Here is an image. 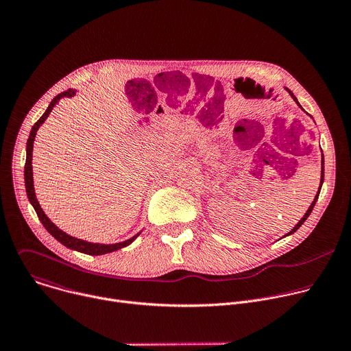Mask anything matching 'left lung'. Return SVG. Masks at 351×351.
I'll return each mask as SVG.
<instances>
[{"label":"left lung","instance_id":"obj_1","mask_svg":"<svg viewBox=\"0 0 351 351\" xmlns=\"http://www.w3.org/2000/svg\"><path fill=\"white\" fill-rule=\"evenodd\" d=\"M286 90H287V91H289V93H290V95H291V97H293V99H294V101H295V103H297V98H295V97H294V94H293V93H291V91H290V90H289V88H286ZM297 104H298V103H297ZM298 107H300V104H298ZM322 183H324V156H322V171H321V186H322ZM321 186H319V190H318V194H317V195H315V198H314V202H313V204H311V206H310V208H308V211H307V213H306V215H304V217H303V218H302V219H300V222H298V223H297V225H295V226H294V228H293V229H291V230H290V232H289V233H287V234H291V233H294V232H295V230H297V229H298V228H300V226H302V225H303V223H304V222H306V219H307V218H308V217H310V214H311V211H313V208H314V206H315V203H317V199H318V195H319V191H321Z\"/></svg>","mask_w":351,"mask_h":351}]
</instances>
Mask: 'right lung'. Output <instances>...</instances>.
<instances>
[{"mask_svg": "<svg viewBox=\"0 0 351 351\" xmlns=\"http://www.w3.org/2000/svg\"><path fill=\"white\" fill-rule=\"evenodd\" d=\"M75 95V90L69 88L64 93H60L53 101L51 104L48 106L47 111L43 114V117L33 125L32 128V132H30V136L27 138V145H26V164H25V184H26V193H27V198L29 202L32 203L38 219L41 221L43 226L48 230L49 234H53L61 244H64L65 247L68 248H72V250H76V252H80V253H84V254H90V256H101V254H107V253H111V252H115V250H119L128 244H130L138 234L133 236L132 239L123 241V243H117V244H94V243H88V241H84V240H80V239H76V237H72L69 234H66L65 232H62L61 229H58L51 221H49L47 218V215L44 214V211L40 208V204L37 202L36 198V194H34V187H33V172H32V153H33V141H34V137H36V132L38 130L40 125L47 119V117L49 115V112L53 111V108L60 103V99L62 97H72Z\"/></svg>", "mask_w": 351, "mask_h": 351, "instance_id": "1", "label": "right lung"}]
</instances>
